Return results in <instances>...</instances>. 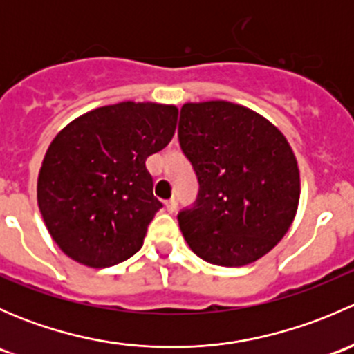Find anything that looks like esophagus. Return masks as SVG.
I'll use <instances>...</instances> for the list:
<instances>
[{
  "instance_id": "1",
  "label": "esophagus",
  "mask_w": 354,
  "mask_h": 354,
  "mask_svg": "<svg viewBox=\"0 0 354 354\" xmlns=\"http://www.w3.org/2000/svg\"><path fill=\"white\" fill-rule=\"evenodd\" d=\"M164 205H166V209H167V212H171L173 214L174 210L178 209V200L176 198H171V200H166V202H164Z\"/></svg>"
}]
</instances>
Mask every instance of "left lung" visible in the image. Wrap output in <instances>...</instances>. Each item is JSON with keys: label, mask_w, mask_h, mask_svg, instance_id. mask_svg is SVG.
I'll use <instances>...</instances> for the list:
<instances>
[{"label": "left lung", "mask_w": 354, "mask_h": 354, "mask_svg": "<svg viewBox=\"0 0 354 354\" xmlns=\"http://www.w3.org/2000/svg\"><path fill=\"white\" fill-rule=\"evenodd\" d=\"M180 145L198 178L194 209L178 223L205 262L241 267L262 259L295 221L299 169L295 152L267 118L227 101L185 102Z\"/></svg>", "instance_id": "8db88e82"}]
</instances>
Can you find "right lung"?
<instances>
[{
	"label": "right lung",
	"instance_id": "add662e5",
	"mask_svg": "<svg viewBox=\"0 0 354 354\" xmlns=\"http://www.w3.org/2000/svg\"><path fill=\"white\" fill-rule=\"evenodd\" d=\"M178 108L123 101L66 124L49 144L37 178V203L65 255L102 269L144 245L162 203L145 167L173 138Z\"/></svg>",
	"mask_w": 354,
	"mask_h": 354
}]
</instances>
